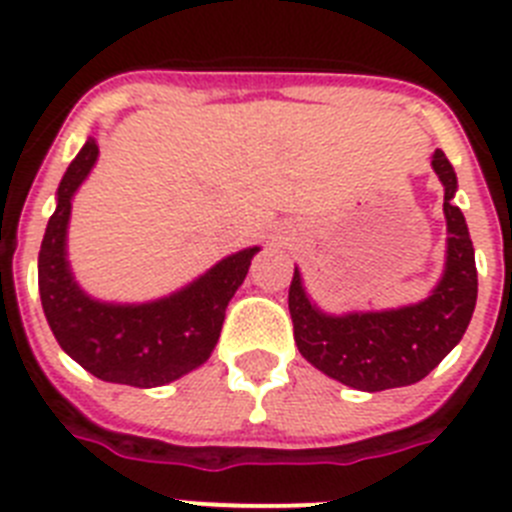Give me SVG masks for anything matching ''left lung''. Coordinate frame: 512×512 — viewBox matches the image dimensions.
<instances>
[{
    "mask_svg": "<svg viewBox=\"0 0 512 512\" xmlns=\"http://www.w3.org/2000/svg\"><path fill=\"white\" fill-rule=\"evenodd\" d=\"M433 169L446 189L449 251L443 279L428 300L400 310L333 318L310 305L297 269L289 284V315L300 354L354 390L382 392L420 382L461 341L472 320L477 305L474 246L467 220L454 205L456 174L441 148L433 153Z\"/></svg>",
    "mask_w": 512,
    "mask_h": 512,
    "instance_id": "left-lung-1",
    "label": "left lung"
}]
</instances>
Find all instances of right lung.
Wrapping results in <instances>:
<instances>
[{
  "mask_svg": "<svg viewBox=\"0 0 512 512\" xmlns=\"http://www.w3.org/2000/svg\"><path fill=\"white\" fill-rule=\"evenodd\" d=\"M97 153V140L89 138L61 179L58 207L48 220L38 256L40 302L56 341L87 372L102 382L158 387L210 359L223 330L225 307L259 248L233 253L166 300L148 305L89 300L69 271L66 225L71 197L92 171Z\"/></svg>",
  "mask_w": 512,
  "mask_h": 512,
  "instance_id": "1",
  "label": "right lung"
}]
</instances>
